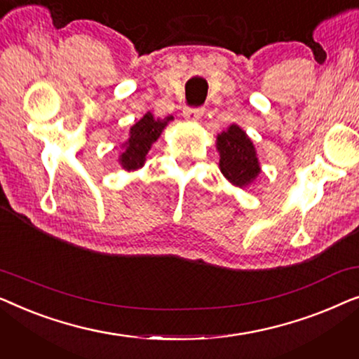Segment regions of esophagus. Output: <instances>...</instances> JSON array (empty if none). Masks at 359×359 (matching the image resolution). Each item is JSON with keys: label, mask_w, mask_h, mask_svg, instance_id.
I'll use <instances>...</instances> for the list:
<instances>
[{"label": "esophagus", "mask_w": 359, "mask_h": 359, "mask_svg": "<svg viewBox=\"0 0 359 359\" xmlns=\"http://www.w3.org/2000/svg\"><path fill=\"white\" fill-rule=\"evenodd\" d=\"M203 114H204L203 107H184V111H183L184 119L191 121V122L201 119V116Z\"/></svg>", "instance_id": "1"}]
</instances>
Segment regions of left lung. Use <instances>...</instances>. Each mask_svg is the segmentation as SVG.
Listing matches in <instances>:
<instances>
[{
  "mask_svg": "<svg viewBox=\"0 0 359 359\" xmlns=\"http://www.w3.org/2000/svg\"><path fill=\"white\" fill-rule=\"evenodd\" d=\"M217 150L220 155V171L230 183L245 188L259 175V163L253 142L247 132L232 124L217 135Z\"/></svg>",
  "mask_w": 359,
  "mask_h": 359,
  "instance_id": "1",
  "label": "left lung"
}]
</instances>
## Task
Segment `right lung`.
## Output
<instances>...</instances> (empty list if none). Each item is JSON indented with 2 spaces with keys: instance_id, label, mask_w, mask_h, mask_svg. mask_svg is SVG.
I'll use <instances>...</instances> for the list:
<instances>
[{
  "instance_id": "right-lung-1",
  "label": "right lung",
  "mask_w": 359,
  "mask_h": 359,
  "mask_svg": "<svg viewBox=\"0 0 359 359\" xmlns=\"http://www.w3.org/2000/svg\"><path fill=\"white\" fill-rule=\"evenodd\" d=\"M173 119V117H166L165 121L155 119L151 112L142 117L139 122H135L130 127L129 139L124 145V151L119 156V163L124 170H139L144 166L147 154H149L151 145L158 140L161 132L166 127V124Z\"/></svg>"
}]
</instances>
